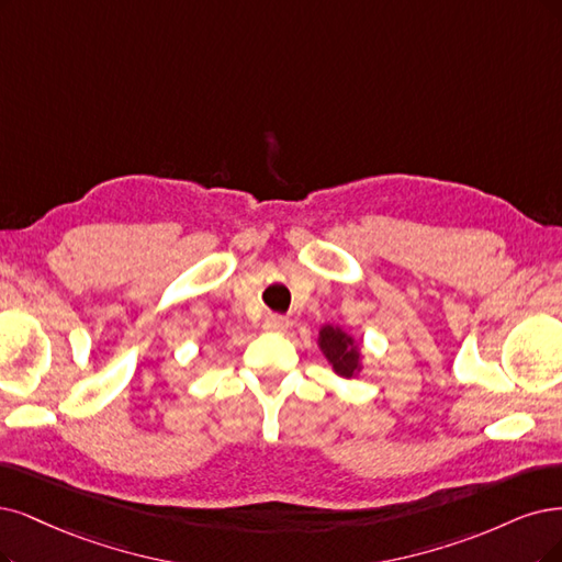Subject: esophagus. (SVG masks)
<instances>
[{"label": "esophagus", "mask_w": 562, "mask_h": 562, "mask_svg": "<svg viewBox=\"0 0 562 562\" xmlns=\"http://www.w3.org/2000/svg\"><path fill=\"white\" fill-rule=\"evenodd\" d=\"M286 326V319L282 317V315H268L266 319H263V328L266 330H280V328H284Z\"/></svg>", "instance_id": "34e87169"}]
</instances>
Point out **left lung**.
I'll return each instance as SVG.
<instances>
[{"instance_id": "obj_1", "label": "left lung", "mask_w": 562, "mask_h": 562, "mask_svg": "<svg viewBox=\"0 0 562 562\" xmlns=\"http://www.w3.org/2000/svg\"><path fill=\"white\" fill-rule=\"evenodd\" d=\"M319 345L324 349L326 359L334 363L336 372L342 378H351L359 368V345H355L345 330L324 326L319 334Z\"/></svg>"}]
</instances>
